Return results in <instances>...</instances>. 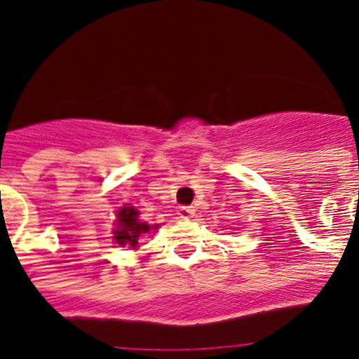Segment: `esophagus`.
<instances>
[{"mask_svg": "<svg viewBox=\"0 0 359 359\" xmlns=\"http://www.w3.org/2000/svg\"><path fill=\"white\" fill-rule=\"evenodd\" d=\"M194 207H182L180 210H177V214H180V217L182 219H190L192 215H194Z\"/></svg>", "mask_w": 359, "mask_h": 359, "instance_id": "obj_1", "label": "esophagus"}]
</instances>
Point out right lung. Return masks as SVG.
I'll list each match as a JSON object with an SVG mask.
<instances>
[{"label": "right lung", "instance_id": "add662e5", "mask_svg": "<svg viewBox=\"0 0 359 359\" xmlns=\"http://www.w3.org/2000/svg\"><path fill=\"white\" fill-rule=\"evenodd\" d=\"M151 230H158V224H152L151 226L147 223H142L140 219H138V210L135 207H122L116 212V228L113 239L120 246L128 244L131 248H136L138 239Z\"/></svg>", "mask_w": 359, "mask_h": 359}]
</instances>
